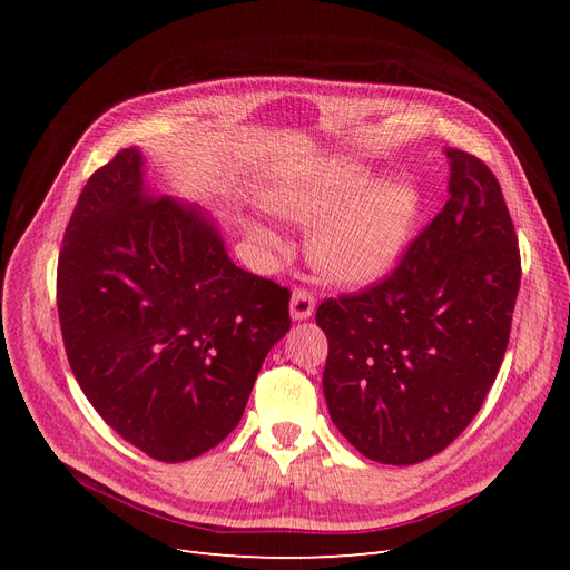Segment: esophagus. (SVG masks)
I'll use <instances>...</instances> for the list:
<instances>
[{
    "mask_svg": "<svg viewBox=\"0 0 570 570\" xmlns=\"http://www.w3.org/2000/svg\"><path fill=\"white\" fill-rule=\"evenodd\" d=\"M316 308V297L312 289L306 287H297L295 292H292V299H289V316L295 321H306L308 316L314 314Z\"/></svg>",
    "mask_w": 570,
    "mask_h": 570,
    "instance_id": "esophagus-1",
    "label": "esophagus"
}]
</instances>
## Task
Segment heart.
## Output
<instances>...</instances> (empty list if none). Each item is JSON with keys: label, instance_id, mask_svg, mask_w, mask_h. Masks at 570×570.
Listing matches in <instances>:
<instances>
[{"label": "heart", "instance_id": "obj_1", "mask_svg": "<svg viewBox=\"0 0 570 570\" xmlns=\"http://www.w3.org/2000/svg\"><path fill=\"white\" fill-rule=\"evenodd\" d=\"M266 202L275 214L316 230L308 237L314 266L342 285L383 281L416 233L423 199L409 180L377 185L371 168L356 161H335L275 180ZM254 233L273 243L264 228Z\"/></svg>", "mask_w": 570, "mask_h": 570}]
</instances>
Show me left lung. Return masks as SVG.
<instances>
[{
	"label": "left lung",
	"mask_w": 570,
	"mask_h": 570,
	"mask_svg": "<svg viewBox=\"0 0 570 570\" xmlns=\"http://www.w3.org/2000/svg\"><path fill=\"white\" fill-rule=\"evenodd\" d=\"M446 157L450 199L396 268L316 312L327 411L377 463H419L450 446L485 402L509 344L521 252L502 187L473 154Z\"/></svg>",
	"instance_id": "left-lung-1"
}]
</instances>
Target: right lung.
Masks as SVG:
<instances>
[{"mask_svg":"<svg viewBox=\"0 0 570 570\" xmlns=\"http://www.w3.org/2000/svg\"><path fill=\"white\" fill-rule=\"evenodd\" d=\"M140 149L82 187L66 226L57 306L68 364L95 411L147 456L180 463L239 423L289 289L230 262L214 220L154 195Z\"/></svg>","mask_w":570,"mask_h":570,"instance_id":"right-lung-1","label":"right lung"}]
</instances>
